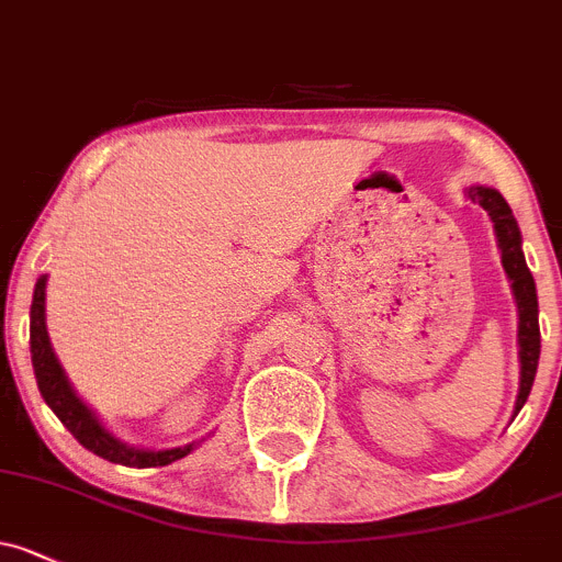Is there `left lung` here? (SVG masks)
Masks as SVG:
<instances>
[{
  "label": "left lung",
  "instance_id": "1",
  "mask_svg": "<svg viewBox=\"0 0 562 562\" xmlns=\"http://www.w3.org/2000/svg\"><path fill=\"white\" fill-rule=\"evenodd\" d=\"M471 202H476L487 210L493 217L495 234H498L501 261H504L506 274H509L512 288H515L517 310H519V363H522V376H519V395L515 412H519L528 401L530 387H533L536 366H539L541 352V330H539V299H536V282L530 274L528 263L522 256V239H519V228L515 215H512L509 204L493 188H469Z\"/></svg>",
  "mask_w": 562,
  "mask_h": 562
}]
</instances>
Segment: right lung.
<instances>
[{
  "label": "right lung",
  "mask_w": 562,
  "mask_h": 562,
  "mask_svg": "<svg viewBox=\"0 0 562 562\" xmlns=\"http://www.w3.org/2000/svg\"><path fill=\"white\" fill-rule=\"evenodd\" d=\"M45 280L40 277L37 288H34V301H32V363H34V376H37V387L43 393L45 404L50 406L53 415L58 417L69 428V434L80 441L86 450H91L99 458L110 460V463L121 465H137V469H150V465H169L172 460L186 458L193 450V445L177 447V450H164V452H145L134 450V447L121 445L115 436H110L108 430L99 425L93 412L75 395V390L69 387L67 376H64L61 366H58L56 356H53L50 339H47L45 328Z\"/></svg>",
  "instance_id": "1"
}]
</instances>
